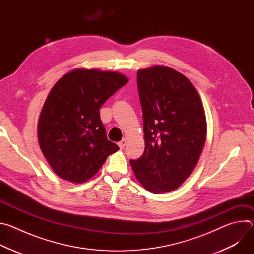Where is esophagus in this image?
Listing matches in <instances>:
<instances>
[{"label":"esophagus","mask_w":254,"mask_h":254,"mask_svg":"<svg viewBox=\"0 0 254 254\" xmlns=\"http://www.w3.org/2000/svg\"><path fill=\"white\" fill-rule=\"evenodd\" d=\"M126 142H127V139H126V138H123L121 141H119V142H118L119 147H120L121 149H124V148H125V146H126Z\"/></svg>","instance_id":"34e87169"}]
</instances>
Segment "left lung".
Returning <instances> with one entry per match:
<instances>
[{"label": "left lung", "instance_id": "left-lung-1", "mask_svg": "<svg viewBox=\"0 0 254 254\" xmlns=\"http://www.w3.org/2000/svg\"><path fill=\"white\" fill-rule=\"evenodd\" d=\"M144 152L129 160L138 182L152 193L177 189L191 175L207 132L201 98L188 78L162 66L137 71Z\"/></svg>", "mask_w": 254, "mask_h": 254}]
</instances>
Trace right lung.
Here are the masks:
<instances>
[{
	"label": "right lung",
	"instance_id": "obj_1",
	"mask_svg": "<svg viewBox=\"0 0 254 254\" xmlns=\"http://www.w3.org/2000/svg\"><path fill=\"white\" fill-rule=\"evenodd\" d=\"M128 79L117 72L77 69L50 91L38 123L40 149L62 179L82 183L120 150L108 140L99 116L102 104Z\"/></svg>",
	"mask_w": 254,
	"mask_h": 254
}]
</instances>
